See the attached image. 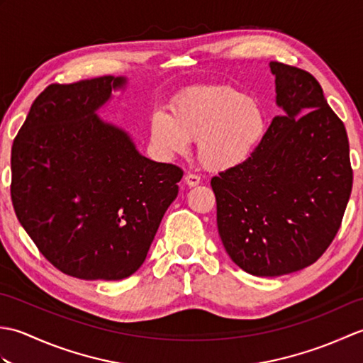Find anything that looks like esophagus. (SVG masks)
<instances>
[{"label": "esophagus", "mask_w": 363, "mask_h": 363, "mask_svg": "<svg viewBox=\"0 0 363 363\" xmlns=\"http://www.w3.org/2000/svg\"><path fill=\"white\" fill-rule=\"evenodd\" d=\"M184 182H186L189 187H196L198 184L201 182V177H199L198 174H191V173H189V174L184 176Z\"/></svg>", "instance_id": "esophagus-1"}]
</instances>
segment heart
I'll return each mask as SVG.
<instances>
[{"mask_svg": "<svg viewBox=\"0 0 363 363\" xmlns=\"http://www.w3.org/2000/svg\"><path fill=\"white\" fill-rule=\"evenodd\" d=\"M267 128V112L259 98L233 86H206L177 96L172 118L154 113L151 138L168 156L187 152L189 142L196 140L201 165L225 172L245 164L257 151Z\"/></svg>", "mask_w": 363, "mask_h": 363, "instance_id": "b5f03b06", "label": "heart"}]
</instances>
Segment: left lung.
Here are the masks:
<instances>
[{"instance_id": "left-lung-1", "label": "left lung", "mask_w": 363, "mask_h": 363, "mask_svg": "<svg viewBox=\"0 0 363 363\" xmlns=\"http://www.w3.org/2000/svg\"><path fill=\"white\" fill-rule=\"evenodd\" d=\"M273 118L257 151L211 181L229 257L254 276H282L317 262L340 229L352 189L350 142L320 82L269 62Z\"/></svg>"}]
</instances>
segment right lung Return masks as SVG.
Returning <instances> with one entry per match:
<instances>
[{
    "mask_svg": "<svg viewBox=\"0 0 363 363\" xmlns=\"http://www.w3.org/2000/svg\"><path fill=\"white\" fill-rule=\"evenodd\" d=\"M125 86L121 76L51 84L12 145L17 218L45 259L78 279L135 273L184 174L142 156L125 130L96 115Z\"/></svg>",
    "mask_w": 363,
    "mask_h": 363,
    "instance_id": "add662e5",
    "label": "right lung"
}]
</instances>
